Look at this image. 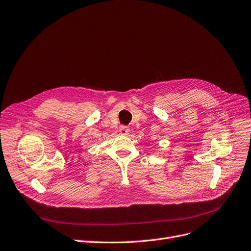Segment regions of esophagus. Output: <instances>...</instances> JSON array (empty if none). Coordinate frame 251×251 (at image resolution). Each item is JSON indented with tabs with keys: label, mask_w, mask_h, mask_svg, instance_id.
<instances>
[{
	"label": "esophagus",
	"mask_w": 251,
	"mask_h": 251,
	"mask_svg": "<svg viewBox=\"0 0 251 251\" xmlns=\"http://www.w3.org/2000/svg\"><path fill=\"white\" fill-rule=\"evenodd\" d=\"M120 133L122 135H128L129 134V128L127 126H121L120 127Z\"/></svg>",
	"instance_id": "34e87169"
}]
</instances>
